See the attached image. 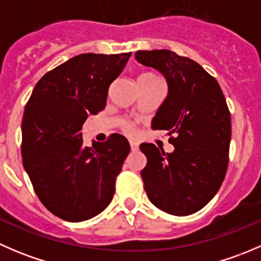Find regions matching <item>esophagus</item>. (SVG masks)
I'll return each instance as SVG.
<instances>
[{
  "mask_svg": "<svg viewBox=\"0 0 261 261\" xmlns=\"http://www.w3.org/2000/svg\"><path fill=\"white\" fill-rule=\"evenodd\" d=\"M130 147L133 151H136V150L139 149V143L135 140H130Z\"/></svg>",
  "mask_w": 261,
  "mask_h": 261,
  "instance_id": "obj_1",
  "label": "esophagus"
}]
</instances>
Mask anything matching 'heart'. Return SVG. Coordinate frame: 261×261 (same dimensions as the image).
Returning <instances> with one entry per match:
<instances>
[{"label": "heart", "instance_id": "heart-1", "mask_svg": "<svg viewBox=\"0 0 261 261\" xmlns=\"http://www.w3.org/2000/svg\"><path fill=\"white\" fill-rule=\"evenodd\" d=\"M140 77L147 78V80H159V78H158L155 74H152V73H144V74H141ZM125 128H126V130H127V131L133 130V127H131V125H128V123H125Z\"/></svg>", "mask_w": 261, "mask_h": 261}]
</instances>
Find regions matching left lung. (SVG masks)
Returning a JSON list of instances; mask_svg holds the SVG:
<instances>
[{
    "mask_svg": "<svg viewBox=\"0 0 261 261\" xmlns=\"http://www.w3.org/2000/svg\"><path fill=\"white\" fill-rule=\"evenodd\" d=\"M135 59L159 70L168 96L152 118L154 130H167L173 152L141 144L146 167L144 188L155 207L174 216L203 208L225 179L231 117L220 84L201 65L170 50H139Z\"/></svg>",
    "mask_w": 261,
    "mask_h": 261,
    "instance_id": "8db88e82",
    "label": "left lung"
}]
</instances>
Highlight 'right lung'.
I'll list each match as a JSON object with an SVG mask.
<instances>
[{
    "mask_svg": "<svg viewBox=\"0 0 261 261\" xmlns=\"http://www.w3.org/2000/svg\"><path fill=\"white\" fill-rule=\"evenodd\" d=\"M131 53L81 54L43 75L22 118V164L41 203L53 215L80 222L112 201L130 145L112 134L105 143L84 146L82 126L106 106L110 84Z\"/></svg>",
    "mask_w": 261,
    "mask_h": 261,
    "instance_id": "1",
    "label": "right lung"
}]
</instances>
